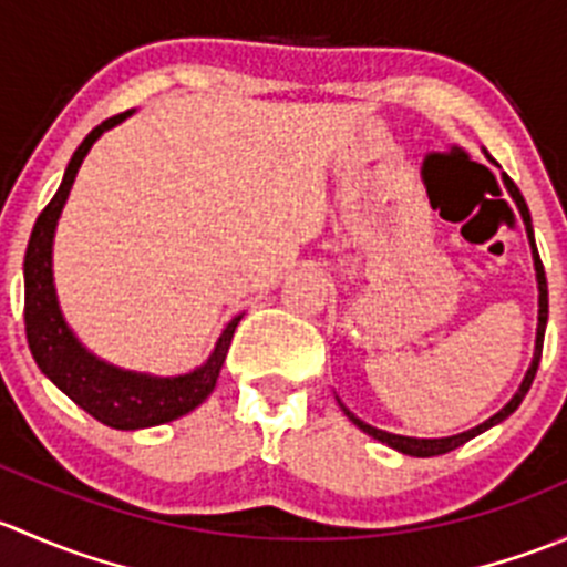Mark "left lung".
Returning a JSON list of instances; mask_svg holds the SVG:
<instances>
[{"label": "left lung", "instance_id": "left-lung-1", "mask_svg": "<svg viewBox=\"0 0 567 567\" xmlns=\"http://www.w3.org/2000/svg\"><path fill=\"white\" fill-rule=\"evenodd\" d=\"M505 183H507V188H511L513 199H516V203H518V208H522L524 225H527L529 241H532V257H535V271H537V290H540V310H537V340H535V359H532V368L527 370V375H524L522 386H518V392L513 394V400H511V403H507L505 409H502V411H496V414L491 416V420H485L483 425L472 427V431H466V433H458V436H447V439H411V436H394V433L379 431V427H373V425H368V422H362V420H359V416H353L351 411H348L346 405L340 403V405H342V411H346V416H348V420H351L353 425L359 427V431H364V433H368V436L379 439L381 444H390L392 450H398V453H403V455H416V458H431V455H444V453H450V450L461 447V444H466L468 439H474V436H477V433L488 431V427H494L496 422L507 420V416H511L513 411H516L518 405H522L524 394L529 392L532 381H535L537 364H540V353H543V334H546V320H548V285H546V271H543L540 255H537L535 238H532V219H529V208H527V203H524L522 192H518V186H516V183H513L511 177H507V175H505Z\"/></svg>", "mask_w": 567, "mask_h": 567}]
</instances>
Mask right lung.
Masks as SVG:
<instances>
[{
	"label": "right lung",
	"instance_id": "right-lung-1",
	"mask_svg": "<svg viewBox=\"0 0 567 567\" xmlns=\"http://www.w3.org/2000/svg\"><path fill=\"white\" fill-rule=\"evenodd\" d=\"M128 114L131 112L114 114V117L95 125L84 136V142L76 147L71 164H68L60 188L51 197V203L40 210L24 255V326L27 342H30L38 368L79 409H84L90 416H95L109 427H117V431L162 425V422H173L177 416L197 409L214 392L219 370L225 364L227 348H230L236 326L241 320V316H238L227 323L214 353H210L203 368L188 375H177V379H153V375L128 373V370L101 362V359H95L93 353L79 346V340L62 320L54 293V277H51V241H54L56 219H60V210L73 186V177H76L93 142Z\"/></svg>",
	"mask_w": 567,
	"mask_h": 567
}]
</instances>
